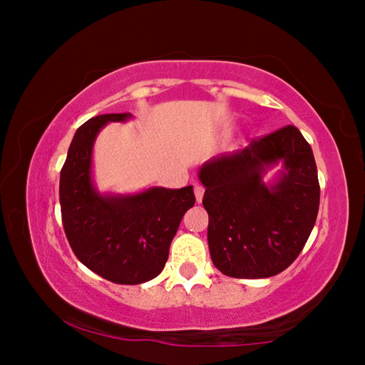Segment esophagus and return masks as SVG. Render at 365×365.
I'll list each match as a JSON object with an SVG mask.
<instances>
[{"label":"esophagus","instance_id":"obj_1","mask_svg":"<svg viewBox=\"0 0 365 365\" xmlns=\"http://www.w3.org/2000/svg\"><path fill=\"white\" fill-rule=\"evenodd\" d=\"M195 198H196V201H198V203H201V201H203V196H205V188H203V185H200V183H195Z\"/></svg>","mask_w":365,"mask_h":365}]
</instances>
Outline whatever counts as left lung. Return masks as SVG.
<instances>
[{"label": "left lung", "mask_w": 365, "mask_h": 365, "mask_svg": "<svg viewBox=\"0 0 365 365\" xmlns=\"http://www.w3.org/2000/svg\"><path fill=\"white\" fill-rule=\"evenodd\" d=\"M282 169L271 181L264 175ZM207 245L222 274L259 279L284 271L314 229L320 185L310 144L289 125L200 167Z\"/></svg>", "instance_id": "8db88e82"}]
</instances>
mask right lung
<instances>
[{
    "label": "right lung",
    "instance_id": "right-lung-1",
    "mask_svg": "<svg viewBox=\"0 0 365 365\" xmlns=\"http://www.w3.org/2000/svg\"><path fill=\"white\" fill-rule=\"evenodd\" d=\"M131 113H106L74 133L60 175L65 234L74 255L117 284H141L164 269L178 225L195 205L193 187H151L138 193H101L92 177L96 138L107 123Z\"/></svg>",
    "mask_w": 365,
    "mask_h": 365
}]
</instances>
